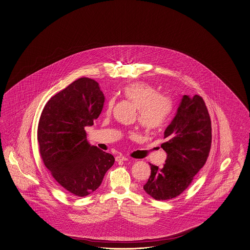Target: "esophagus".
<instances>
[{"mask_svg": "<svg viewBox=\"0 0 250 250\" xmlns=\"http://www.w3.org/2000/svg\"><path fill=\"white\" fill-rule=\"evenodd\" d=\"M127 157H125V156H124V155H118V156H116V162H120V161H127Z\"/></svg>", "mask_w": 250, "mask_h": 250, "instance_id": "34e87169", "label": "esophagus"}]
</instances>
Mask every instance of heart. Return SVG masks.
Wrapping results in <instances>:
<instances>
[{
	"label": "heart",
	"mask_w": 250,
	"mask_h": 250,
	"mask_svg": "<svg viewBox=\"0 0 250 250\" xmlns=\"http://www.w3.org/2000/svg\"><path fill=\"white\" fill-rule=\"evenodd\" d=\"M123 95L139 110L138 120L143 127L154 130L165 125L171 111V102L167 97L160 95L156 88L144 82H134L123 89ZM113 106L114 101L109 100L107 114Z\"/></svg>",
	"instance_id": "b5f03b06"
}]
</instances>
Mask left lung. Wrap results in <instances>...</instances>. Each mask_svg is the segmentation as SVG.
Masks as SVG:
<instances>
[{
	"label": "left lung",
	"mask_w": 250,
	"mask_h": 250,
	"mask_svg": "<svg viewBox=\"0 0 250 250\" xmlns=\"http://www.w3.org/2000/svg\"><path fill=\"white\" fill-rule=\"evenodd\" d=\"M161 147L167 153L163 168L151 165L144 189L156 201L182 194L206 164L211 146V121L203 98L184 95L165 131Z\"/></svg>",
	"instance_id": "left-lung-1"
}]
</instances>
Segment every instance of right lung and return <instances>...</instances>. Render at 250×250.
<instances>
[{
    "label": "right lung",
    "instance_id": "1",
    "mask_svg": "<svg viewBox=\"0 0 250 250\" xmlns=\"http://www.w3.org/2000/svg\"><path fill=\"white\" fill-rule=\"evenodd\" d=\"M104 102L98 82L81 78L50 98L40 117L38 142L43 164L73 196L95 191L115 163L112 154L86 140L85 127L94 125Z\"/></svg>",
    "mask_w": 250,
    "mask_h": 250
}]
</instances>
